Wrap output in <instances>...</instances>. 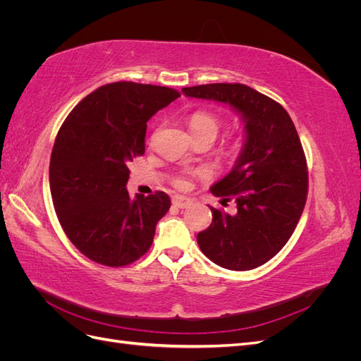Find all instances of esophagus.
<instances>
[{
  "label": "esophagus",
  "instance_id": "obj_1",
  "mask_svg": "<svg viewBox=\"0 0 361 361\" xmlns=\"http://www.w3.org/2000/svg\"><path fill=\"white\" fill-rule=\"evenodd\" d=\"M171 203L176 207H180V209H183V207H187L190 204V199L182 197V195H173Z\"/></svg>",
  "mask_w": 361,
  "mask_h": 361
}]
</instances>
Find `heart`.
<instances>
[{
  "label": "heart",
  "mask_w": 361,
  "mask_h": 361,
  "mask_svg": "<svg viewBox=\"0 0 361 361\" xmlns=\"http://www.w3.org/2000/svg\"><path fill=\"white\" fill-rule=\"evenodd\" d=\"M190 130L194 137H200V135H212L216 137L218 130L221 128V120L218 116L209 111H197L194 113L190 118ZM190 183V179L187 174H180L176 179H174V185L178 188H187Z\"/></svg>",
  "instance_id": "1"
}]
</instances>
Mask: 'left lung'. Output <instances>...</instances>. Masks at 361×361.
I'll list each match as a JSON object with an SVG mask.
<instances>
[{
  "mask_svg": "<svg viewBox=\"0 0 361 361\" xmlns=\"http://www.w3.org/2000/svg\"><path fill=\"white\" fill-rule=\"evenodd\" d=\"M183 94L232 106L245 123V141L232 171L211 187L233 215L211 207L212 223L197 235L203 255L218 267L248 271L285 247L307 199V162L290 116L279 102L244 84L185 87Z\"/></svg>",
  "mask_w": 361,
  "mask_h": 361,
  "instance_id": "8db88e82",
  "label": "left lung"
}]
</instances>
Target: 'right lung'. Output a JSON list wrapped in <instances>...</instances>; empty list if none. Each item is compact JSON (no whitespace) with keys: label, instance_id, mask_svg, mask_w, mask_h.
Here are the masks:
<instances>
[{"label":"right lung","instance_id":"right-lung-1","mask_svg":"<svg viewBox=\"0 0 361 361\" xmlns=\"http://www.w3.org/2000/svg\"><path fill=\"white\" fill-rule=\"evenodd\" d=\"M179 96L161 85L105 84L59 130L49 162L54 209L71 243L96 264L129 265L154 243L170 197L157 191L130 199L128 164L145 154L147 120Z\"/></svg>","mask_w":361,"mask_h":361}]
</instances>
